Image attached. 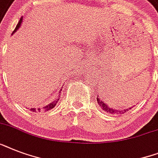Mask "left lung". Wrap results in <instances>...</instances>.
Listing matches in <instances>:
<instances>
[{"mask_svg": "<svg viewBox=\"0 0 158 158\" xmlns=\"http://www.w3.org/2000/svg\"><path fill=\"white\" fill-rule=\"evenodd\" d=\"M97 101H98V104L99 105V106L103 110H105L106 112L109 113V114H111V115H120V114H124L126 111H128L129 110H130L131 108L134 106H133L132 107L130 108H125V109H117V108H112L110 107V106H108L107 104L106 103L104 100L102 99V97H99L98 95L97 96Z\"/></svg>", "mask_w": 158, "mask_h": 158, "instance_id": "obj_1", "label": "left lung"}]
</instances>
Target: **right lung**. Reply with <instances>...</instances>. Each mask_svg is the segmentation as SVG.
Wrapping results in <instances>:
<instances>
[{
    "mask_svg": "<svg viewBox=\"0 0 158 158\" xmlns=\"http://www.w3.org/2000/svg\"><path fill=\"white\" fill-rule=\"evenodd\" d=\"M22 22H23V17H21L20 20H19V23H18V24H17V26H16L15 29L14 30L13 33H12V35H13L14 33H15L16 31L18 30L19 28H20L21 23H22ZM61 89H62V88H61V89H60V90L59 94H60V91H61ZM59 99H60V96L58 97V98L56 99V100H54V101H53V102H51L50 104H48V105H47V106H44V107H43V110H45V111H48V110H51V109H52L53 107H55V106L56 105L57 102H58V100H59ZM30 110H32V111H33V112H36V111H40V110H41V108H38V109H36V108H31Z\"/></svg>",
    "mask_w": 158,
    "mask_h": 158,
    "instance_id": "obj_1",
    "label": "right lung"
}]
</instances>
